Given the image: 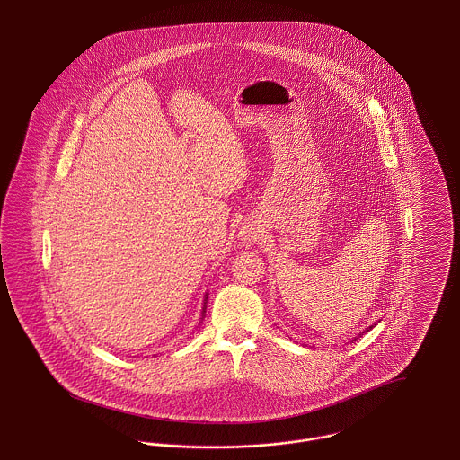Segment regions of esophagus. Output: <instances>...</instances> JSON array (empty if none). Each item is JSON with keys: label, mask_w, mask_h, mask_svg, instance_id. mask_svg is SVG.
Returning a JSON list of instances; mask_svg holds the SVG:
<instances>
[{"label": "esophagus", "mask_w": 460, "mask_h": 460, "mask_svg": "<svg viewBox=\"0 0 460 460\" xmlns=\"http://www.w3.org/2000/svg\"><path fill=\"white\" fill-rule=\"evenodd\" d=\"M244 240H248V241L253 240V234H252V233H248V234H244Z\"/></svg>", "instance_id": "34e87169"}]
</instances>
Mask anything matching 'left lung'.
Masks as SVG:
<instances>
[{
	"mask_svg": "<svg viewBox=\"0 0 460 460\" xmlns=\"http://www.w3.org/2000/svg\"><path fill=\"white\" fill-rule=\"evenodd\" d=\"M369 329H372V328H369ZM369 329H367V331H369ZM358 336H360V334H358ZM355 340H357V338H355ZM351 341H353V340H351Z\"/></svg>",
	"mask_w": 460,
	"mask_h": 460,
	"instance_id": "1",
	"label": "left lung"
}]
</instances>
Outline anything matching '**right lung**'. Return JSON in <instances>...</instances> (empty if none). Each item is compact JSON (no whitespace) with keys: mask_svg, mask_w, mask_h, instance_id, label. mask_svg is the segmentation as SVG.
<instances>
[{"mask_svg":"<svg viewBox=\"0 0 460 460\" xmlns=\"http://www.w3.org/2000/svg\"><path fill=\"white\" fill-rule=\"evenodd\" d=\"M207 298H208V296H205V302H203V304H207ZM203 312H205V305H203Z\"/></svg>","mask_w":460,"mask_h":460,"instance_id":"right-lung-1","label":"right lung"}]
</instances>
